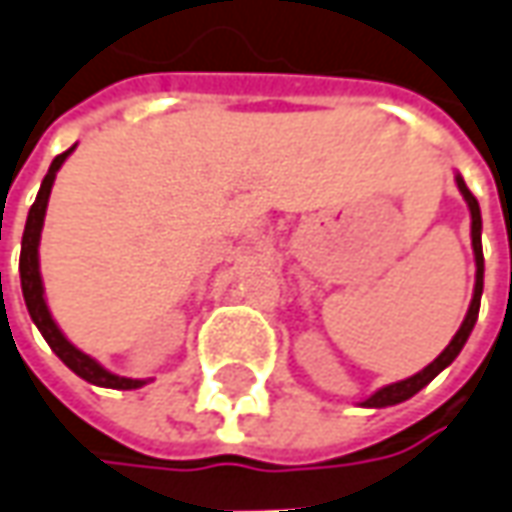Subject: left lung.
<instances>
[{
  "instance_id": "1",
  "label": "left lung",
  "mask_w": 512,
  "mask_h": 512,
  "mask_svg": "<svg viewBox=\"0 0 512 512\" xmlns=\"http://www.w3.org/2000/svg\"><path fill=\"white\" fill-rule=\"evenodd\" d=\"M456 186H459V192H462V198L467 201V209H470V240H473V255H476V286H473V300H470V306H467L465 320H462V326L459 331L453 334V340L448 343V348L431 362V365H425L419 374L408 379H399V382H391V385H385V388H379L377 394H371V397L360 402L362 408H388V405H399V402H405V399H411L414 394H419L428 382H431L439 371H445L450 362L459 357V351L465 348L467 337H470V331L476 326V320H479V303H482V289H485V255H482V212H479V201L473 198V192L467 189V184L462 181V175H456Z\"/></svg>"
}]
</instances>
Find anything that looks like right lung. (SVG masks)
Wrapping results in <instances>:
<instances>
[{
	"label": "right lung",
	"mask_w": 512,
	"mask_h": 512,
	"mask_svg": "<svg viewBox=\"0 0 512 512\" xmlns=\"http://www.w3.org/2000/svg\"><path fill=\"white\" fill-rule=\"evenodd\" d=\"M76 150L70 147L62 155L53 158V164L47 169L45 181L39 186V195L27 212L25 223V235H22V257H19V277H22V294H25V306L30 311V320L36 323V328L42 331V337L47 340V345L56 351V357L73 371L79 374L81 379L93 382L98 388H118V391H133V388H141L147 385V379H130V377H118L113 371H107L104 365H98L90 354L79 351L76 345L70 343L62 334V328L56 326V320L50 317V309H47L45 300V286H42V272H39V240H42V226H45V212L47 201H50V189H53V181H56V172L62 169V164L67 161V155Z\"/></svg>",
	"instance_id": "obj_1"
}]
</instances>
